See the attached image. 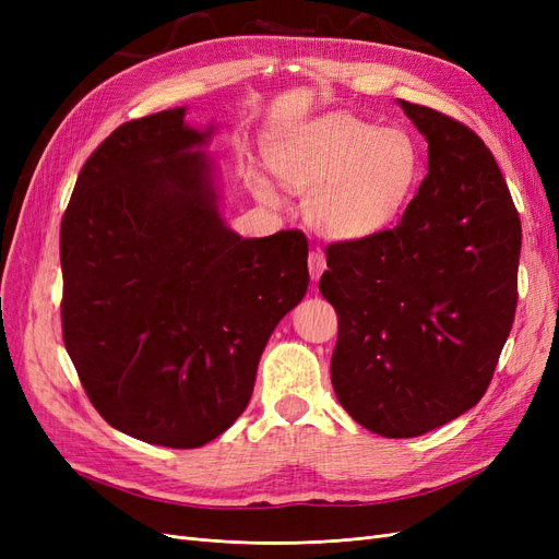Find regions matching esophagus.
I'll return each instance as SVG.
<instances>
[{"label": "esophagus", "mask_w": 559, "mask_h": 559, "mask_svg": "<svg viewBox=\"0 0 559 559\" xmlns=\"http://www.w3.org/2000/svg\"><path fill=\"white\" fill-rule=\"evenodd\" d=\"M308 265H310V277H312V280H319L321 273H324V270H326V257H324V251H321V249L310 251Z\"/></svg>", "instance_id": "obj_1"}]
</instances>
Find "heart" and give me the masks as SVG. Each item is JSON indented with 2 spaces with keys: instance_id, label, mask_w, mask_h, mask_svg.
<instances>
[{
  "instance_id": "b5f03b06",
  "label": "heart",
  "mask_w": 559,
  "mask_h": 559,
  "mask_svg": "<svg viewBox=\"0 0 559 559\" xmlns=\"http://www.w3.org/2000/svg\"><path fill=\"white\" fill-rule=\"evenodd\" d=\"M267 163L286 186L308 191V222L335 240L370 238L392 226L421 177V151L411 132L347 111L289 130L267 148ZM253 186L261 198H273L267 181Z\"/></svg>"
}]
</instances>
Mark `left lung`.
Here are the masks:
<instances>
[{
    "mask_svg": "<svg viewBox=\"0 0 559 559\" xmlns=\"http://www.w3.org/2000/svg\"><path fill=\"white\" fill-rule=\"evenodd\" d=\"M429 173L394 228L326 247L337 312L331 382L368 431L413 438L476 405L518 306L520 214L492 151L452 116L401 99Z\"/></svg>",
    "mask_w": 559,
    "mask_h": 559,
    "instance_id": "obj_1",
    "label": "left lung"
}]
</instances>
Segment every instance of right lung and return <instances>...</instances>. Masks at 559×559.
<instances>
[{
    "label": "right lung",
    "mask_w": 559,
    "mask_h": 559,
    "mask_svg": "<svg viewBox=\"0 0 559 559\" xmlns=\"http://www.w3.org/2000/svg\"><path fill=\"white\" fill-rule=\"evenodd\" d=\"M210 132L167 109L83 163L60 226L62 341L95 411L144 443L200 448L242 415L280 319L308 292V238L245 240L216 210Z\"/></svg>",
    "instance_id": "right-lung-1"
}]
</instances>
